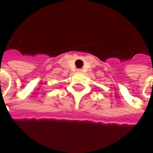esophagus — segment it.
Listing matches in <instances>:
<instances>
[{
  "mask_svg": "<svg viewBox=\"0 0 153 153\" xmlns=\"http://www.w3.org/2000/svg\"><path fill=\"white\" fill-rule=\"evenodd\" d=\"M77 71H78V72H82V69L79 68V69H77Z\"/></svg>",
  "mask_w": 153,
  "mask_h": 153,
  "instance_id": "1",
  "label": "esophagus"
}]
</instances>
